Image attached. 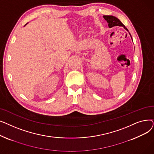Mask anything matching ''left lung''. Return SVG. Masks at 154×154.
I'll return each instance as SVG.
<instances>
[{"mask_svg": "<svg viewBox=\"0 0 154 154\" xmlns=\"http://www.w3.org/2000/svg\"><path fill=\"white\" fill-rule=\"evenodd\" d=\"M103 17L104 18V19L107 21V22L108 23V26L109 28H112L113 27H115V26H119V27H124V28L128 32V29L124 26V24L121 22V21L117 17H116L115 16H113V15H103ZM129 33V32H128ZM130 34L131 38L132 40V36L131 35V34L129 33Z\"/></svg>", "mask_w": 154, "mask_h": 154, "instance_id": "1", "label": "left lung"}]
</instances>
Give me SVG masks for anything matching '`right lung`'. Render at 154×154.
<instances>
[{
    "instance_id": "obj_1",
    "label": "right lung",
    "mask_w": 154,
    "mask_h": 154,
    "mask_svg": "<svg viewBox=\"0 0 154 154\" xmlns=\"http://www.w3.org/2000/svg\"><path fill=\"white\" fill-rule=\"evenodd\" d=\"M27 23H26V25H27Z\"/></svg>"
}]
</instances>
